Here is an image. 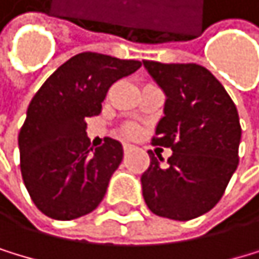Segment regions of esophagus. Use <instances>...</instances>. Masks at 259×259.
<instances>
[{
	"instance_id": "34e87169",
	"label": "esophagus",
	"mask_w": 259,
	"mask_h": 259,
	"mask_svg": "<svg viewBox=\"0 0 259 259\" xmlns=\"http://www.w3.org/2000/svg\"><path fill=\"white\" fill-rule=\"evenodd\" d=\"M124 153H131V151H134V149L137 148L135 145H132V143H124Z\"/></svg>"
}]
</instances>
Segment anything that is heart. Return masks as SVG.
<instances>
[{
  "mask_svg": "<svg viewBox=\"0 0 259 259\" xmlns=\"http://www.w3.org/2000/svg\"><path fill=\"white\" fill-rule=\"evenodd\" d=\"M137 132H138V128L134 124H125V125L121 127V134L125 135V137H135Z\"/></svg>",
  "mask_w": 259,
  "mask_h": 259,
  "instance_id": "b5f03b06",
  "label": "heart"
}]
</instances>
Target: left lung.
Wrapping results in <instances>:
<instances>
[{
    "label": "left lung",
    "instance_id": "obj_1",
    "mask_svg": "<svg viewBox=\"0 0 259 259\" xmlns=\"http://www.w3.org/2000/svg\"><path fill=\"white\" fill-rule=\"evenodd\" d=\"M143 65L167 97L153 143L174 151L164 165L161 156L148 151L151 162L142 175L145 202L157 217L197 218L218 204L237 168V108L204 66L153 60Z\"/></svg>",
    "mask_w": 259,
    "mask_h": 259
}]
</instances>
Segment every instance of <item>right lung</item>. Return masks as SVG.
I'll list each match as a JSON object with an SVG mask.
<instances>
[{"instance_id": "1", "label": "right lung", "mask_w": 259, "mask_h": 259, "mask_svg": "<svg viewBox=\"0 0 259 259\" xmlns=\"http://www.w3.org/2000/svg\"><path fill=\"white\" fill-rule=\"evenodd\" d=\"M138 60L82 52L59 66L34 94L19 134L20 170L34 205L54 220L91 213L122 161V145L91 148L85 119L100 114L108 89Z\"/></svg>"}]
</instances>
